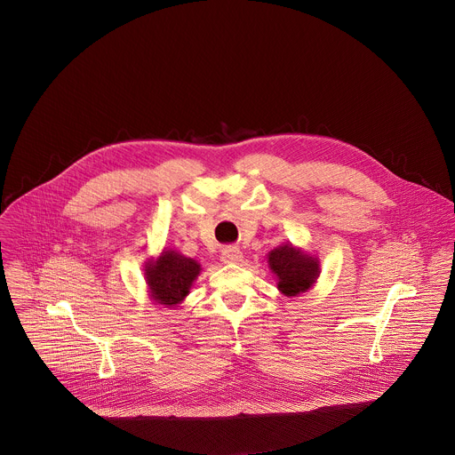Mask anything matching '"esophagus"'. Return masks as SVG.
Returning a JSON list of instances; mask_svg holds the SVG:
<instances>
[{
  "mask_svg": "<svg viewBox=\"0 0 455 455\" xmlns=\"http://www.w3.org/2000/svg\"><path fill=\"white\" fill-rule=\"evenodd\" d=\"M242 258L243 256H242L240 249H236V247H226L220 254V259L224 260L226 264H236L242 260Z\"/></svg>",
  "mask_w": 455,
  "mask_h": 455,
  "instance_id": "34e87169",
  "label": "esophagus"
}]
</instances>
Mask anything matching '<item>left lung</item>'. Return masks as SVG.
I'll list each match as a JSON object with an SVG mask.
<instances>
[{"label": "left lung", "instance_id": "8db88e82", "mask_svg": "<svg viewBox=\"0 0 455 455\" xmlns=\"http://www.w3.org/2000/svg\"><path fill=\"white\" fill-rule=\"evenodd\" d=\"M267 262L278 276V289L287 296H296L312 287L319 275V264L310 256L283 245L269 252Z\"/></svg>", "mask_w": 455, "mask_h": 455}]
</instances>
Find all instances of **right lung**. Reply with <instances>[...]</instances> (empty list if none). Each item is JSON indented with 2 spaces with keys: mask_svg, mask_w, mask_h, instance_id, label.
Returning a JSON list of instances; mask_svg holds the SVG:
<instances>
[{
  "mask_svg": "<svg viewBox=\"0 0 455 455\" xmlns=\"http://www.w3.org/2000/svg\"><path fill=\"white\" fill-rule=\"evenodd\" d=\"M199 264L173 251L164 252L156 262L147 264L145 276L154 299L161 305L173 307L180 303L199 275Z\"/></svg>",
  "mask_w": 455,
  "mask_h": 455,
  "instance_id": "obj_1",
  "label": "right lung"
}]
</instances>
